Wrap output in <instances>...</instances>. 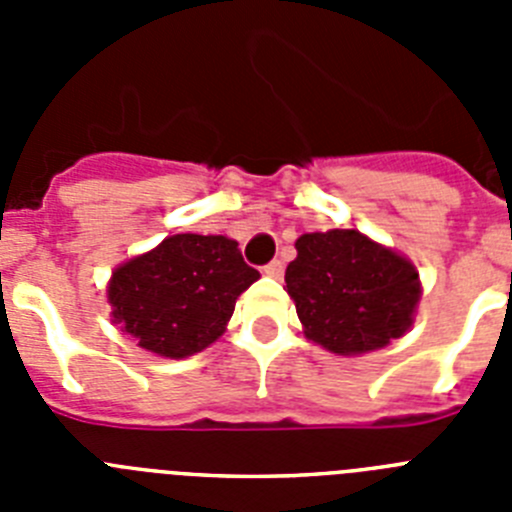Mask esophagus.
Wrapping results in <instances>:
<instances>
[{
    "label": "esophagus",
    "mask_w": 512,
    "mask_h": 512,
    "mask_svg": "<svg viewBox=\"0 0 512 512\" xmlns=\"http://www.w3.org/2000/svg\"><path fill=\"white\" fill-rule=\"evenodd\" d=\"M264 274L266 277H274V279H279L284 274V264L279 259H274V261H269V264L264 266Z\"/></svg>",
    "instance_id": "obj_1"
}]
</instances>
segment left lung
Wrapping results in <instances>:
<instances>
[{"label": "left lung", "instance_id": "8db88e82", "mask_svg": "<svg viewBox=\"0 0 512 512\" xmlns=\"http://www.w3.org/2000/svg\"><path fill=\"white\" fill-rule=\"evenodd\" d=\"M284 282L305 336L338 356H359L405 336L420 300L415 266L359 230L297 238Z\"/></svg>", "mask_w": 512, "mask_h": 512}]
</instances>
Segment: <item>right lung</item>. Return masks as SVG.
Wrapping results in <instances>:
<instances>
[{"instance_id":"right-lung-1","label":"right lung","mask_w":512,"mask_h":512,"mask_svg":"<svg viewBox=\"0 0 512 512\" xmlns=\"http://www.w3.org/2000/svg\"><path fill=\"white\" fill-rule=\"evenodd\" d=\"M261 274L225 235H169L112 271V320L164 359L200 354L225 333L235 300Z\"/></svg>"}]
</instances>
